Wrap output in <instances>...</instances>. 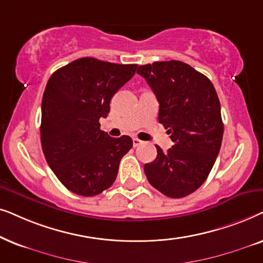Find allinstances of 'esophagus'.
Segmentation results:
<instances>
[{"label":"esophagus","instance_id":"obj_1","mask_svg":"<svg viewBox=\"0 0 263 263\" xmlns=\"http://www.w3.org/2000/svg\"><path fill=\"white\" fill-rule=\"evenodd\" d=\"M132 142H134V146H135V148H136V146H138V145H141L142 144V141H139V139L138 138H134V139H132Z\"/></svg>","mask_w":263,"mask_h":263}]
</instances>
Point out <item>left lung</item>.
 Returning <instances> with one entry per match:
<instances>
[{
  "instance_id": "obj_1",
  "label": "left lung",
  "mask_w": 263,
  "mask_h": 263,
  "mask_svg": "<svg viewBox=\"0 0 263 263\" xmlns=\"http://www.w3.org/2000/svg\"><path fill=\"white\" fill-rule=\"evenodd\" d=\"M160 103L159 122L173 145L144 164L149 183L167 197L181 198L207 179L221 146L220 101L211 80L185 62L171 60L139 66Z\"/></svg>"
}]
</instances>
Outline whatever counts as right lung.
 I'll use <instances>...</instances> for the list:
<instances>
[{
    "mask_svg": "<svg viewBox=\"0 0 263 263\" xmlns=\"http://www.w3.org/2000/svg\"><path fill=\"white\" fill-rule=\"evenodd\" d=\"M137 67L82 58L49 78L42 100V149L69 191L91 197L113 185L119 163L134 143L128 136L109 137L99 121Z\"/></svg>",
    "mask_w": 263,
    "mask_h": 263,
    "instance_id": "right-lung-1",
    "label": "right lung"
}]
</instances>
